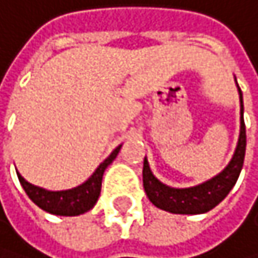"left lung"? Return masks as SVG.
Here are the masks:
<instances>
[{
	"label": "left lung",
	"mask_w": 258,
	"mask_h": 258,
	"mask_svg": "<svg viewBox=\"0 0 258 258\" xmlns=\"http://www.w3.org/2000/svg\"><path fill=\"white\" fill-rule=\"evenodd\" d=\"M240 91V101H241V128H240V139L236 146L235 155L229 166L202 185L177 189L166 186L160 180L153 177L149 163L144 158V169H142V183L150 202L161 210L177 215H199L207 213L212 208H215L226 196L230 192L233 185L236 183L241 172V167L244 163V153H246V125L243 119V95Z\"/></svg>",
	"instance_id": "obj_1"
}]
</instances>
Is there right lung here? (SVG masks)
Here are the masks:
<instances>
[{"label": "right lung", "mask_w": 258, "mask_h": 258, "mask_svg": "<svg viewBox=\"0 0 258 258\" xmlns=\"http://www.w3.org/2000/svg\"><path fill=\"white\" fill-rule=\"evenodd\" d=\"M122 146H119L114 150L109 157L101 163L97 171L92 174V177L87 180L83 185L67 189V191H46L42 188H37L28 183L22 175H18V180L22 183L25 192L29 196V199L40 207L42 210L53 215H60V216H77L81 213H86L87 210H91L95 202L98 201V196L101 191V178H103V172L108 167V164L112 163V160L117 157V153Z\"/></svg>", "instance_id": "add662e5"}]
</instances>
